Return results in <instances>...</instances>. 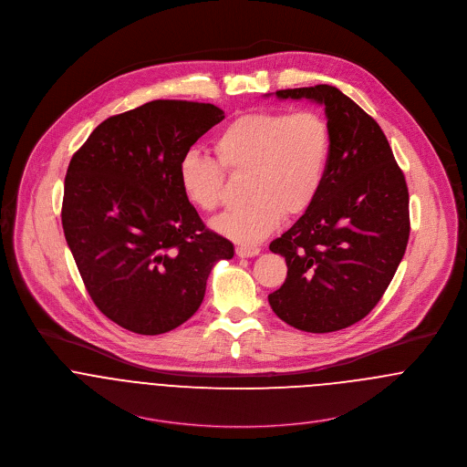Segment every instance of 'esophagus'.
I'll use <instances>...</instances> for the list:
<instances>
[{
    "label": "esophagus",
    "mask_w": 467,
    "mask_h": 467,
    "mask_svg": "<svg viewBox=\"0 0 467 467\" xmlns=\"http://www.w3.org/2000/svg\"><path fill=\"white\" fill-rule=\"evenodd\" d=\"M235 254H237V257H241V259H250V257H257L259 254H261V250L259 248H252V246H237L235 248Z\"/></svg>",
    "instance_id": "34e87169"
}]
</instances>
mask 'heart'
<instances>
[{"mask_svg": "<svg viewBox=\"0 0 467 467\" xmlns=\"http://www.w3.org/2000/svg\"><path fill=\"white\" fill-rule=\"evenodd\" d=\"M213 160L187 152L178 165L180 187L201 212L223 200L224 176L248 174L243 208L221 215L213 226L241 244H255L278 226L282 215L304 213L320 192L331 154L327 120L311 109L255 111L237 117L213 140Z\"/></svg>", "mask_w": 467, "mask_h": 467, "instance_id": "b5f03b06", "label": "heart"}]
</instances>
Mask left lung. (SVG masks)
Returning <instances> with one entry per match:
<instances>
[{
  "instance_id": "1",
  "label": "left lung",
  "mask_w": 467,
  "mask_h": 467,
  "mask_svg": "<svg viewBox=\"0 0 467 467\" xmlns=\"http://www.w3.org/2000/svg\"><path fill=\"white\" fill-rule=\"evenodd\" d=\"M275 95L326 108L331 154L315 202L269 244L287 276L267 300L291 327L333 333L365 318L392 282L410 235L408 189L378 122L337 88Z\"/></svg>"
}]
</instances>
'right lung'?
Segmentation results:
<instances>
[{"instance_id":"obj_1","label":"right lung","mask_w":467,"mask_h":467,"mask_svg":"<svg viewBox=\"0 0 467 467\" xmlns=\"http://www.w3.org/2000/svg\"><path fill=\"white\" fill-rule=\"evenodd\" d=\"M223 119L213 104L152 100L104 120L67 165V248L100 313L131 333L185 324L212 267L234 257L178 180L180 160Z\"/></svg>"}]
</instances>
